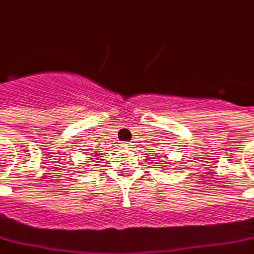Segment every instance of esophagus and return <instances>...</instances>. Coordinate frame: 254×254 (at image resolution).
<instances>
[{"instance_id":"1","label":"esophagus","mask_w":254,"mask_h":254,"mask_svg":"<svg viewBox=\"0 0 254 254\" xmlns=\"http://www.w3.org/2000/svg\"><path fill=\"white\" fill-rule=\"evenodd\" d=\"M129 147V144H126V148H128Z\"/></svg>"}]
</instances>
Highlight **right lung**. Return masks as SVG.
Here are the masks:
<instances>
[{
  "instance_id": "1",
  "label": "right lung",
  "mask_w": 254,
  "mask_h": 254,
  "mask_svg": "<svg viewBox=\"0 0 254 254\" xmlns=\"http://www.w3.org/2000/svg\"><path fill=\"white\" fill-rule=\"evenodd\" d=\"M95 156H96V155H95Z\"/></svg>"
}]
</instances>
